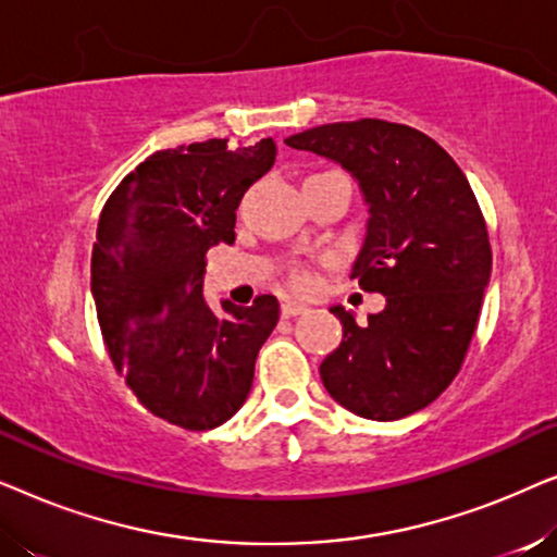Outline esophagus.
<instances>
[{
    "instance_id": "1",
    "label": "esophagus",
    "mask_w": 557,
    "mask_h": 557,
    "mask_svg": "<svg viewBox=\"0 0 557 557\" xmlns=\"http://www.w3.org/2000/svg\"><path fill=\"white\" fill-rule=\"evenodd\" d=\"M304 311H307V307H304V304H299V301H284V304H281V317H286V319L299 317V314H304Z\"/></svg>"
}]
</instances>
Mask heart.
<instances>
[{
  "mask_svg": "<svg viewBox=\"0 0 557 557\" xmlns=\"http://www.w3.org/2000/svg\"><path fill=\"white\" fill-rule=\"evenodd\" d=\"M311 284V273L304 271V269H294L292 271V286L296 288H307Z\"/></svg>",
  "mask_w": 557,
  "mask_h": 557,
  "instance_id": "1",
  "label": "heart"
}]
</instances>
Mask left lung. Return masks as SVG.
<instances>
[{"label": "left lung", "mask_w": 557, "mask_h": 557, "mask_svg": "<svg viewBox=\"0 0 557 557\" xmlns=\"http://www.w3.org/2000/svg\"><path fill=\"white\" fill-rule=\"evenodd\" d=\"M345 166L370 205L349 276L385 296L357 324L342 307V342L319 368L342 408L398 421L459 375L492 273L490 233L469 180L431 136L380 119L324 124L286 139Z\"/></svg>", "instance_id": "left-lung-1"}]
</instances>
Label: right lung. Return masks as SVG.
<instances>
[{
    "instance_id": "1",
    "label": "right lung",
    "mask_w": 557,
    "mask_h": 557,
    "mask_svg": "<svg viewBox=\"0 0 557 557\" xmlns=\"http://www.w3.org/2000/svg\"><path fill=\"white\" fill-rule=\"evenodd\" d=\"M273 162V139L154 151L101 210L90 292L103 342L141 406L180 429L210 431L238 413L278 322L271 294L253 307L223 301V314L202 296L205 256L235 240V210Z\"/></svg>"
}]
</instances>
